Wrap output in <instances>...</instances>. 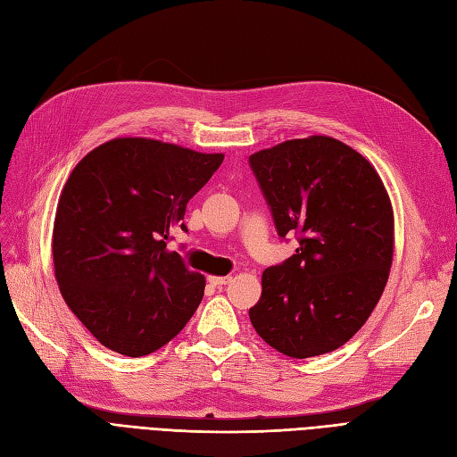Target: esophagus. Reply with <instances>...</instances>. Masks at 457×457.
<instances>
[{
    "label": "esophagus",
    "instance_id": "34e87169",
    "mask_svg": "<svg viewBox=\"0 0 457 457\" xmlns=\"http://www.w3.org/2000/svg\"><path fill=\"white\" fill-rule=\"evenodd\" d=\"M207 280H209V285H213V287H225V285H228V282L232 280V277H217V275H209V277H207Z\"/></svg>",
    "mask_w": 457,
    "mask_h": 457
}]
</instances>
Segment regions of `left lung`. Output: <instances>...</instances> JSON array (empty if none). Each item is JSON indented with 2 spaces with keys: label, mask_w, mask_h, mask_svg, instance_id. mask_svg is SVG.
I'll use <instances>...</instances> for the list:
<instances>
[{
  "label": "left lung",
  "mask_w": 457,
  "mask_h": 457,
  "mask_svg": "<svg viewBox=\"0 0 457 457\" xmlns=\"http://www.w3.org/2000/svg\"><path fill=\"white\" fill-rule=\"evenodd\" d=\"M250 165L280 237L300 234L295 253L263 270L252 325L294 360L335 352L365 325L388 282L390 195L360 152L320 134L259 150Z\"/></svg>",
  "instance_id": "8db88e82"
}]
</instances>
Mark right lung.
Returning <instances> with one entry per match:
<instances>
[{
    "label": "right lung",
    "instance_id": "obj_1",
    "mask_svg": "<svg viewBox=\"0 0 457 457\" xmlns=\"http://www.w3.org/2000/svg\"><path fill=\"white\" fill-rule=\"evenodd\" d=\"M223 154L125 137L86 154L61 190L52 255L61 295L105 348L129 357L159 350L188 323L205 277L167 250L187 230L192 195Z\"/></svg>",
    "mask_w": 457,
    "mask_h": 457
}]
</instances>
